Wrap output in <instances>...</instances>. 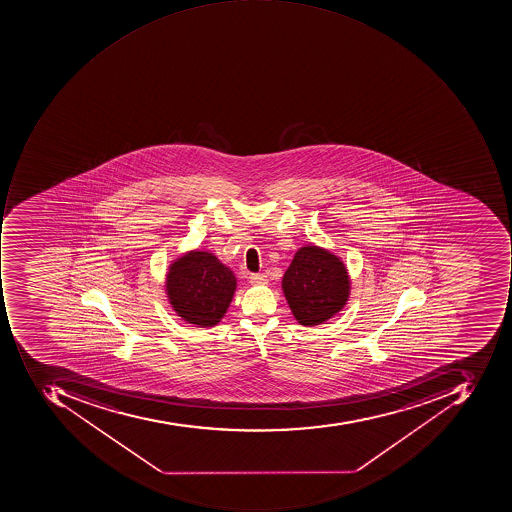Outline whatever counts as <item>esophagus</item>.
<instances>
[{
    "instance_id": "esophagus-1",
    "label": "esophagus",
    "mask_w": 512,
    "mask_h": 512,
    "mask_svg": "<svg viewBox=\"0 0 512 512\" xmlns=\"http://www.w3.org/2000/svg\"><path fill=\"white\" fill-rule=\"evenodd\" d=\"M251 283L255 284V286H263V284H268V278L263 274H252Z\"/></svg>"
}]
</instances>
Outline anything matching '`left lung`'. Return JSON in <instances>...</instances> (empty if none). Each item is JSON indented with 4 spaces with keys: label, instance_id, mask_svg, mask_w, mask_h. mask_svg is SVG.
<instances>
[{
    "label": "left lung",
    "instance_id": "8db88e82",
    "mask_svg": "<svg viewBox=\"0 0 512 512\" xmlns=\"http://www.w3.org/2000/svg\"><path fill=\"white\" fill-rule=\"evenodd\" d=\"M281 289L295 320L314 328L343 311L351 295V277L334 252L306 244L295 252Z\"/></svg>",
    "mask_w": 512,
    "mask_h": 512
}]
</instances>
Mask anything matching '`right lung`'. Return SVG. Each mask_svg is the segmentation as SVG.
Here are the masks:
<instances>
[{
	"instance_id": "1",
	"label": "right lung",
	"mask_w": 512,
	"mask_h": 512,
	"mask_svg": "<svg viewBox=\"0 0 512 512\" xmlns=\"http://www.w3.org/2000/svg\"><path fill=\"white\" fill-rule=\"evenodd\" d=\"M167 300L175 314L197 328H212L228 312L237 277L212 252H184L167 269Z\"/></svg>"
}]
</instances>
